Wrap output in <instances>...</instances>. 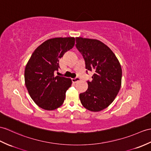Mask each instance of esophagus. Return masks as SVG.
<instances>
[{"label": "esophagus", "instance_id": "1", "mask_svg": "<svg viewBox=\"0 0 151 151\" xmlns=\"http://www.w3.org/2000/svg\"><path fill=\"white\" fill-rule=\"evenodd\" d=\"M80 80V79L79 78H78V77H77V78H75V79H73L72 81H73V83H76V82H79Z\"/></svg>", "mask_w": 151, "mask_h": 151}]
</instances>
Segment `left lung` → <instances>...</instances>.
Listing matches in <instances>:
<instances>
[{"label": "left lung", "mask_w": 151, "mask_h": 151, "mask_svg": "<svg viewBox=\"0 0 151 151\" xmlns=\"http://www.w3.org/2000/svg\"><path fill=\"white\" fill-rule=\"evenodd\" d=\"M76 42L86 68L94 73L92 81L87 82L88 89L80 94V101L90 111H102L113 102L120 89V64L111 49L99 40L76 37Z\"/></svg>", "instance_id": "8db88e82"}]
</instances>
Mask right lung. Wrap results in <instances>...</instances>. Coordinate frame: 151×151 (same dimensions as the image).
Listing matches in <instances>:
<instances>
[{"instance_id": "right-lung-1", "label": "right lung", "mask_w": 151, "mask_h": 151, "mask_svg": "<svg viewBox=\"0 0 151 151\" xmlns=\"http://www.w3.org/2000/svg\"><path fill=\"white\" fill-rule=\"evenodd\" d=\"M75 44L74 37L50 38L34 51L27 63L24 71L26 88L35 103L43 109L55 110L64 103L72 80L55 76L54 71L60 68L59 59Z\"/></svg>"}]
</instances>
